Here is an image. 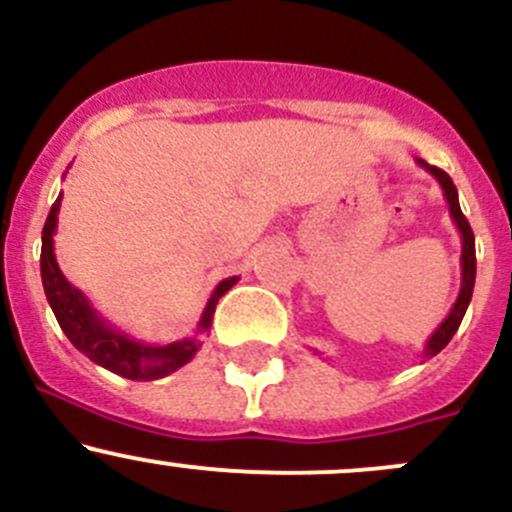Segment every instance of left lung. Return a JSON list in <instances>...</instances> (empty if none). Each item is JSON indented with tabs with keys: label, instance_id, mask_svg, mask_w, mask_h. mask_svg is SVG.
<instances>
[{
	"label": "left lung",
	"instance_id": "8db88e82",
	"mask_svg": "<svg viewBox=\"0 0 512 512\" xmlns=\"http://www.w3.org/2000/svg\"><path fill=\"white\" fill-rule=\"evenodd\" d=\"M416 162H419V165L424 167V170L441 184L446 202H449L451 219H453V224H456L458 234H461V291H458L456 303H453L451 313L446 315L444 323H441L439 328L431 333L429 340H426L424 355H421L426 360V357L439 355V352L449 345V340L456 335L458 325H461L463 315H466L468 303H471L473 286H476V239H473L471 224H468V219L463 217V212H461V204H458V189H456V184H453V179L446 175L444 170H439V167L426 165L424 160H416Z\"/></svg>",
	"mask_w": 512,
	"mask_h": 512
}]
</instances>
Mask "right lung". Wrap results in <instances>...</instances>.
<instances>
[{
  "label": "right lung",
  "mask_w": 512,
  "mask_h": 512,
  "mask_svg": "<svg viewBox=\"0 0 512 512\" xmlns=\"http://www.w3.org/2000/svg\"><path fill=\"white\" fill-rule=\"evenodd\" d=\"M61 197L63 194L56 197L54 207H51L49 217H46L44 231H41V283H44L46 300H49L61 330L73 342V347L81 350L96 365L120 374L125 379H135V382L162 379L167 374L177 372L179 367L187 365L197 355L199 347H202V340L197 335L170 342V345H147V342L133 340L123 330L110 325L93 308L91 300L78 291L76 286L68 283V278L61 273L54 254V234L56 224H59ZM236 281H239L236 276L224 278L214 288L212 298L207 300V308H204L202 318H199L197 333H207L212 328L214 308H217L219 298L226 291H231L236 286Z\"/></svg>",
  "instance_id": "right-lung-1"
}]
</instances>
